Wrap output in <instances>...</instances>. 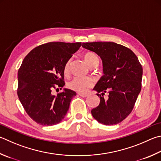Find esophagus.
I'll list each match as a JSON object with an SVG mask.
<instances>
[{"instance_id": "esophagus-1", "label": "esophagus", "mask_w": 161, "mask_h": 161, "mask_svg": "<svg viewBox=\"0 0 161 161\" xmlns=\"http://www.w3.org/2000/svg\"><path fill=\"white\" fill-rule=\"evenodd\" d=\"M79 95H80V96H81V97H83V98H85V97H87V96H88V94H87V93H78Z\"/></svg>"}]
</instances>
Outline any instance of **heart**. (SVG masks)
<instances>
[{
    "instance_id": "b5f03b06",
    "label": "heart",
    "mask_w": 161,
    "mask_h": 161,
    "mask_svg": "<svg viewBox=\"0 0 161 161\" xmlns=\"http://www.w3.org/2000/svg\"><path fill=\"white\" fill-rule=\"evenodd\" d=\"M83 58L85 60L90 68L96 67L99 63V59L97 55L94 53L88 51L83 54ZM71 60H68L64 65L63 71L65 74H68L69 70V65H70ZM94 84V81L91 77H76L69 81L68 86L70 89L75 92L80 93H86L89 88H91Z\"/></svg>"
}]
</instances>
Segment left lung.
Returning a JSON list of instances; mask_svg holds the SVG:
<instances>
[{
	"mask_svg": "<svg viewBox=\"0 0 161 161\" xmlns=\"http://www.w3.org/2000/svg\"><path fill=\"white\" fill-rule=\"evenodd\" d=\"M103 63V75L93 89L100 103L92 110L94 119L105 125L118 124L131 113L142 89L143 69L132 51L114 42L82 43ZM107 93L109 97L103 96Z\"/></svg>",
	"mask_w": 161,
	"mask_h": 161,
	"instance_id": "obj_1",
	"label": "left lung"
}]
</instances>
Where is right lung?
Wrapping results in <instances>:
<instances>
[{"label":"right lung","mask_w":161,"mask_h":161,"mask_svg":"<svg viewBox=\"0 0 161 161\" xmlns=\"http://www.w3.org/2000/svg\"><path fill=\"white\" fill-rule=\"evenodd\" d=\"M81 45V42H49L29 53L18 70L17 96L26 113L36 123L51 126L65 118L75 92L64 89L54 96L52 90L62 89L64 65Z\"/></svg>","instance_id":"1"}]
</instances>
